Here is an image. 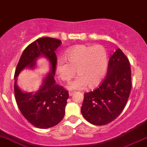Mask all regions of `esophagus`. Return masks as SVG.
Instances as JSON below:
<instances>
[{"mask_svg": "<svg viewBox=\"0 0 147 147\" xmlns=\"http://www.w3.org/2000/svg\"><path fill=\"white\" fill-rule=\"evenodd\" d=\"M74 94V92H69V93H68V95H69V97H71V96H72Z\"/></svg>", "mask_w": 147, "mask_h": 147, "instance_id": "34e87169", "label": "esophagus"}]
</instances>
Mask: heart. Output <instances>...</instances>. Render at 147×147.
<instances>
[{
  "instance_id": "b5f03b06",
  "label": "heart",
  "mask_w": 147,
  "mask_h": 147,
  "mask_svg": "<svg viewBox=\"0 0 147 147\" xmlns=\"http://www.w3.org/2000/svg\"><path fill=\"white\" fill-rule=\"evenodd\" d=\"M65 58H59L55 71L61 80L69 82L76 74V79L68 84L70 90L81 89L87 85L89 88L98 86L104 80L108 68V55L101 45H80L68 49Z\"/></svg>"
}]
</instances>
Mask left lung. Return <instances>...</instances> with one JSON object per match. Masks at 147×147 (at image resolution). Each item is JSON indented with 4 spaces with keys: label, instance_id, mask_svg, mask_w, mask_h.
I'll list each match as a JSON object with an SVG mask.
<instances>
[{
    "label": "left lung",
    "instance_id": "1",
    "mask_svg": "<svg viewBox=\"0 0 147 147\" xmlns=\"http://www.w3.org/2000/svg\"><path fill=\"white\" fill-rule=\"evenodd\" d=\"M131 89L129 61L121 49H117L109 60L107 76L102 84L84 94L82 115L94 125L110 123L123 110Z\"/></svg>",
    "mask_w": 147,
    "mask_h": 147
}]
</instances>
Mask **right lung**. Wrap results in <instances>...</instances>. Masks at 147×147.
Here are the masks:
<instances>
[{
	"mask_svg": "<svg viewBox=\"0 0 147 147\" xmlns=\"http://www.w3.org/2000/svg\"><path fill=\"white\" fill-rule=\"evenodd\" d=\"M61 41L51 37H42L31 43L24 50L16 66L14 75L15 99L19 110L32 125L39 128H49L59 123L65 115V107L68 92L63 86L55 84V51ZM44 57L50 63V71L42 81L38 90L28 92L17 84V77L25 68H35L36 61Z\"/></svg>",
	"mask_w": 147,
	"mask_h": 147,
	"instance_id": "add662e5",
	"label": "right lung"
}]
</instances>
